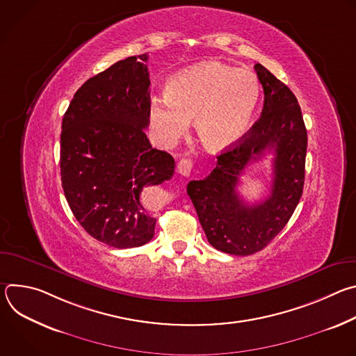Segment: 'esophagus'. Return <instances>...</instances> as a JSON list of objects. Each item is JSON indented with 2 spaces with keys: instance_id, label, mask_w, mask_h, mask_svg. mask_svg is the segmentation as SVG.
Masks as SVG:
<instances>
[{
  "instance_id": "1",
  "label": "esophagus",
  "mask_w": 356,
  "mask_h": 356,
  "mask_svg": "<svg viewBox=\"0 0 356 356\" xmlns=\"http://www.w3.org/2000/svg\"><path fill=\"white\" fill-rule=\"evenodd\" d=\"M191 169H193V162H191L190 159H187V158L181 159V161L179 162V165H177V170H179V173H180L181 176H186V177H188V176H190Z\"/></svg>"
}]
</instances>
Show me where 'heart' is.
Here are the masks:
<instances>
[{
    "instance_id": "1",
    "label": "heart",
    "mask_w": 356,
    "mask_h": 356,
    "mask_svg": "<svg viewBox=\"0 0 356 356\" xmlns=\"http://www.w3.org/2000/svg\"><path fill=\"white\" fill-rule=\"evenodd\" d=\"M259 94L253 73L217 62L200 63L175 74L166 84V97L150 99V128L161 143L172 146L194 120L201 145L210 152H222L250 128Z\"/></svg>"
}]
</instances>
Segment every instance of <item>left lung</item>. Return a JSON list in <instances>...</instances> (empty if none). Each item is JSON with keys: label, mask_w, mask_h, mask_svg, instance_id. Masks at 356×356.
<instances>
[{"label": "left lung", "mask_w": 356, "mask_h": 356, "mask_svg": "<svg viewBox=\"0 0 356 356\" xmlns=\"http://www.w3.org/2000/svg\"><path fill=\"white\" fill-rule=\"evenodd\" d=\"M264 87L261 118L232 147L217 156L216 169L187 184L209 242L229 255L262 250L289 222L304 186L307 131L291 90L257 63ZM266 149L275 152L274 184L266 200L249 207L236 193L238 176Z\"/></svg>", "instance_id": "8db88e82"}]
</instances>
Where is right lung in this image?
<instances>
[{
    "instance_id": "1",
    "label": "right lung",
    "mask_w": 356,
    "mask_h": 356,
    "mask_svg": "<svg viewBox=\"0 0 356 356\" xmlns=\"http://www.w3.org/2000/svg\"><path fill=\"white\" fill-rule=\"evenodd\" d=\"M146 60V54L131 56L88 79L62 121L60 175L70 210L92 238L120 249L154 238L156 218L147 214L145 191L175 173V159L145 134Z\"/></svg>"
}]
</instances>
